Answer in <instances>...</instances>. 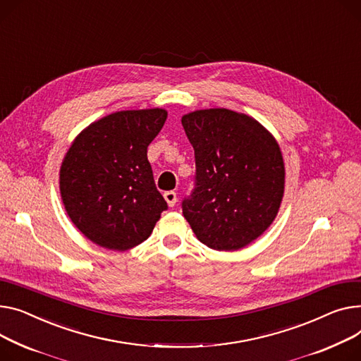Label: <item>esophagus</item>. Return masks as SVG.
Returning a JSON list of instances; mask_svg holds the SVG:
<instances>
[{
	"instance_id": "esophagus-1",
	"label": "esophagus",
	"mask_w": 361,
	"mask_h": 361,
	"mask_svg": "<svg viewBox=\"0 0 361 361\" xmlns=\"http://www.w3.org/2000/svg\"><path fill=\"white\" fill-rule=\"evenodd\" d=\"M164 199H165L168 206L173 207L177 203V193H176V191H165Z\"/></svg>"
}]
</instances>
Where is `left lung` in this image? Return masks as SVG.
Returning a JSON list of instances; mask_svg holds the SVG:
<instances>
[{
    "instance_id": "1",
    "label": "left lung",
    "mask_w": 361,
    "mask_h": 361,
    "mask_svg": "<svg viewBox=\"0 0 361 361\" xmlns=\"http://www.w3.org/2000/svg\"><path fill=\"white\" fill-rule=\"evenodd\" d=\"M181 123L196 158V187L183 214L212 250H241L269 229L284 195L276 137L248 114L228 109L187 113Z\"/></svg>"
}]
</instances>
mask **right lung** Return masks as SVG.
<instances>
[{"label": "right lung", "instance_id": "right-lung-1", "mask_svg": "<svg viewBox=\"0 0 361 361\" xmlns=\"http://www.w3.org/2000/svg\"><path fill=\"white\" fill-rule=\"evenodd\" d=\"M166 116L164 109L116 111L71 143L59 171L61 197L72 224L91 243L130 250L149 238L168 207L147 157Z\"/></svg>", "mask_w": 361, "mask_h": 361}]
</instances>
